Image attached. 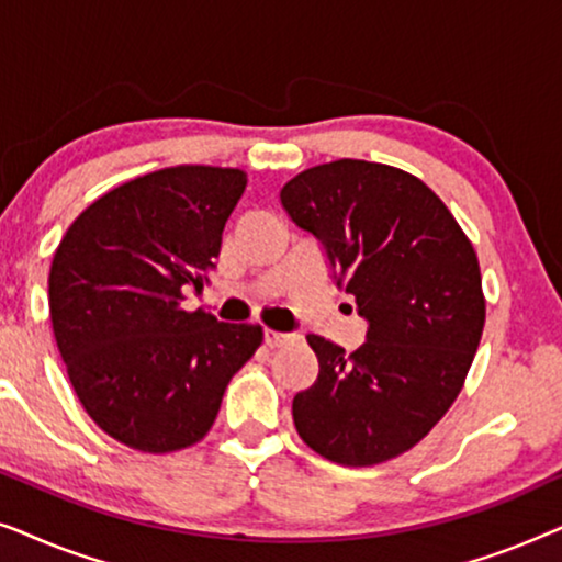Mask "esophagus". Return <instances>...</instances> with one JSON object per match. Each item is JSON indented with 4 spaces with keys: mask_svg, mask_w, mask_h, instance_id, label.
Segmentation results:
<instances>
[{
    "mask_svg": "<svg viewBox=\"0 0 562 562\" xmlns=\"http://www.w3.org/2000/svg\"><path fill=\"white\" fill-rule=\"evenodd\" d=\"M263 340L268 348H281V345H286L294 340V335L289 333H276V329H263Z\"/></svg>",
    "mask_w": 562,
    "mask_h": 562,
    "instance_id": "1",
    "label": "esophagus"
}]
</instances>
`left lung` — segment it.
Here are the masks:
<instances>
[{
    "label": "left lung",
    "mask_w": 562,
    "mask_h": 562,
    "mask_svg": "<svg viewBox=\"0 0 562 562\" xmlns=\"http://www.w3.org/2000/svg\"><path fill=\"white\" fill-rule=\"evenodd\" d=\"M281 206L317 237L368 325L350 356L306 335L319 375L291 404L296 432L340 465L402 456L450 409L479 350L486 302L473 245L427 183L368 160L306 168Z\"/></svg>",
    "instance_id": "8db88e82"
}]
</instances>
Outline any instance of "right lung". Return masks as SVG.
I'll list each match as a JSON object with an SVG mask.
<instances>
[{
    "label": "right lung",
    "mask_w": 562,
    "mask_h": 562,
    "mask_svg": "<svg viewBox=\"0 0 562 562\" xmlns=\"http://www.w3.org/2000/svg\"><path fill=\"white\" fill-rule=\"evenodd\" d=\"M243 171L173 166L106 191L66 229L48 276L53 335L83 409L143 452H173L214 425L233 375L263 340L181 306L210 283Z\"/></svg>",
    "instance_id": "right-lung-1"
}]
</instances>
